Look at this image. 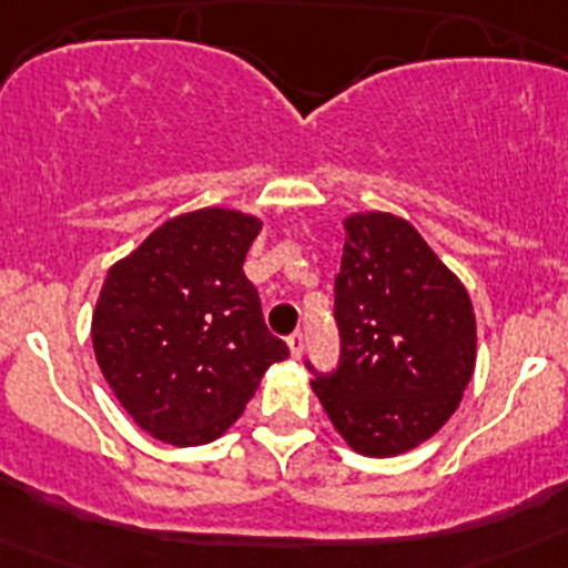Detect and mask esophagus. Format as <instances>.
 <instances>
[{"instance_id": "obj_1", "label": "esophagus", "mask_w": 568, "mask_h": 568, "mask_svg": "<svg viewBox=\"0 0 568 568\" xmlns=\"http://www.w3.org/2000/svg\"><path fill=\"white\" fill-rule=\"evenodd\" d=\"M287 346H290V355H293V358H301V355H304V333L290 335Z\"/></svg>"}]
</instances>
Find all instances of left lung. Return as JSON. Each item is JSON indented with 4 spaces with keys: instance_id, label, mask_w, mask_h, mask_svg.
<instances>
[{
    "instance_id": "8db88e82",
    "label": "left lung",
    "mask_w": 568,
    "mask_h": 568,
    "mask_svg": "<svg viewBox=\"0 0 568 568\" xmlns=\"http://www.w3.org/2000/svg\"><path fill=\"white\" fill-rule=\"evenodd\" d=\"M341 364L313 393L349 449L395 458L433 438L475 375L478 327L458 275L393 213L344 219Z\"/></svg>"
}]
</instances>
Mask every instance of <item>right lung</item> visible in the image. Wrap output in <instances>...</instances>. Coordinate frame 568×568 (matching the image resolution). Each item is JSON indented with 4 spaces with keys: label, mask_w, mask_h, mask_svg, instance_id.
Returning a JSON list of instances; mask_svg holds the SVG:
<instances>
[{
    "label": "right lung",
    "mask_w": 568,
    "mask_h": 568,
    "mask_svg": "<svg viewBox=\"0 0 568 568\" xmlns=\"http://www.w3.org/2000/svg\"><path fill=\"white\" fill-rule=\"evenodd\" d=\"M258 215H173L108 270L90 341L115 400L170 446L222 438L270 366L290 355L267 333L244 275Z\"/></svg>",
    "instance_id": "1"
}]
</instances>
